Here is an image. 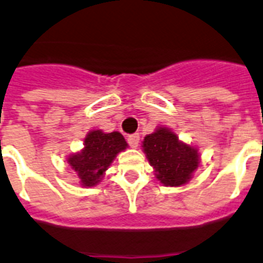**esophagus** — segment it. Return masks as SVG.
I'll return each instance as SVG.
<instances>
[{"label": "esophagus", "mask_w": 263, "mask_h": 263, "mask_svg": "<svg viewBox=\"0 0 263 263\" xmlns=\"http://www.w3.org/2000/svg\"><path fill=\"white\" fill-rule=\"evenodd\" d=\"M127 142H129V145L132 147H138V145H140V134H132V136L127 137Z\"/></svg>", "instance_id": "1"}]
</instances>
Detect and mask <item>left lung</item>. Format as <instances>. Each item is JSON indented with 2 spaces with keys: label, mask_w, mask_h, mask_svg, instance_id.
<instances>
[{
  "label": "left lung",
  "mask_w": 263,
  "mask_h": 263,
  "mask_svg": "<svg viewBox=\"0 0 263 263\" xmlns=\"http://www.w3.org/2000/svg\"><path fill=\"white\" fill-rule=\"evenodd\" d=\"M142 147L157 178L165 186L186 183L199 165L198 149L181 142L166 127H159L145 137Z\"/></svg>",
  "instance_id": "1"
}]
</instances>
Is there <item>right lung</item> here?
I'll return each instance as SVG.
<instances>
[{
    "label": "right lung",
    "instance_id": "1",
    "mask_svg": "<svg viewBox=\"0 0 263 263\" xmlns=\"http://www.w3.org/2000/svg\"><path fill=\"white\" fill-rule=\"evenodd\" d=\"M127 143L118 132L104 133L102 130H91L84 141V149L67 158V163L77 173L82 186H96L117 154L125 150Z\"/></svg>",
    "mask_w": 263,
    "mask_h": 263
}]
</instances>
